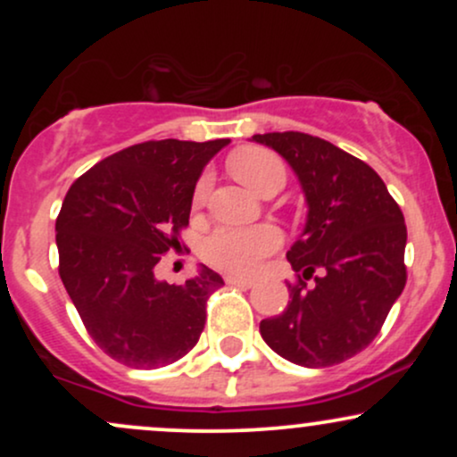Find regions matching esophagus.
I'll return each instance as SVG.
<instances>
[{
  "instance_id": "esophagus-1",
  "label": "esophagus",
  "mask_w": 457,
  "mask_h": 457,
  "mask_svg": "<svg viewBox=\"0 0 457 457\" xmlns=\"http://www.w3.org/2000/svg\"><path fill=\"white\" fill-rule=\"evenodd\" d=\"M225 281L232 283V286L246 287V290H249V287H253V281H251V279H245V277H238V275H228V277H225Z\"/></svg>"
}]
</instances>
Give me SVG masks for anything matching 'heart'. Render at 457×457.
Here are the masks:
<instances>
[{
	"label": "heart",
	"mask_w": 457,
	"mask_h": 457,
	"mask_svg": "<svg viewBox=\"0 0 457 457\" xmlns=\"http://www.w3.org/2000/svg\"><path fill=\"white\" fill-rule=\"evenodd\" d=\"M229 170L246 188L253 193L264 191L270 185H283L281 161L270 152L260 148H245L236 152L229 161ZM211 180L204 176L195 187V204L208 195ZM281 243V234L275 225H253V228H217L202 243V258L221 270L249 275L260 266L266 255L272 253Z\"/></svg>",
	"instance_id": "heart-1"
}]
</instances>
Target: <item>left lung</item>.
<instances>
[{
    "mask_svg": "<svg viewBox=\"0 0 457 457\" xmlns=\"http://www.w3.org/2000/svg\"><path fill=\"white\" fill-rule=\"evenodd\" d=\"M251 141L286 159L307 202L305 228L287 251L298 281L260 333L290 363L337 365L374 342L406 286L403 214L382 178L330 141L295 130Z\"/></svg>",
    "mask_w": 457,
    "mask_h": 457,
    "instance_id": "left-lung-1",
    "label": "left lung"
}]
</instances>
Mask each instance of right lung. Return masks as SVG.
I'll return each instance as SVG.
<instances>
[{"instance_id":"right-lung-1","label":"right lung","mask_w":457,"mask_h":457,"mask_svg":"<svg viewBox=\"0 0 457 457\" xmlns=\"http://www.w3.org/2000/svg\"><path fill=\"white\" fill-rule=\"evenodd\" d=\"M228 144L145 141L68 188L55 221L60 277L90 337L118 363L165 367L197 344L221 275L199 264L195 277L170 286L154 270L180 249L199 176Z\"/></svg>"}]
</instances>
